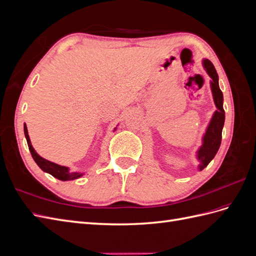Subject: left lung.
<instances>
[{
    "mask_svg": "<svg viewBox=\"0 0 256 256\" xmlns=\"http://www.w3.org/2000/svg\"><path fill=\"white\" fill-rule=\"evenodd\" d=\"M203 67L212 79L210 88L216 110L212 114V118L210 122H209L207 129L203 136V143L196 152V158L200 161V171L205 168L209 164V162L214 158L216 154L218 152L219 147L221 145L224 120H226V112H224L223 109V94L219 88L218 74H216V68L212 62L207 58L203 60Z\"/></svg>",
    "mask_w": 256,
    "mask_h": 256,
    "instance_id": "1",
    "label": "left lung"
}]
</instances>
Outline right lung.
I'll list each match as a JSON object with an SVG mask.
<instances>
[{"instance_id": "add662e5", "label": "right lung", "mask_w": 256, "mask_h": 256, "mask_svg": "<svg viewBox=\"0 0 256 256\" xmlns=\"http://www.w3.org/2000/svg\"><path fill=\"white\" fill-rule=\"evenodd\" d=\"M23 128H24V136H26V142H28V150L30 152V154H32V157H33L34 161L37 164V166H40L44 172L49 173L53 177H56V178H58V180H63V182L74 180H76V178H79L83 175V173H79V172H70V171H69V168L56 164H54V162H51L47 159L40 157V154L36 152V150L33 148L32 143H30L28 132V128H26V124H24V127H23ZM115 130H116V128H114V131Z\"/></svg>"}]
</instances>
